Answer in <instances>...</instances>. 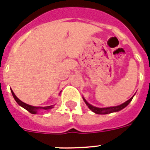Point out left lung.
Returning <instances> with one entry per match:
<instances>
[{
  "label": "left lung",
  "mask_w": 150,
  "mask_h": 150,
  "mask_svg": "<svg viewBox=\"0 0 150 150\" xmlns=\"http://www.w3.org/2000/svg\"><path fill=\"white\" fill-rule=\"evenodd\" d=\"M133 96L132 98H130L128 100H127L126 102H125L124 103L121 105H118V106H115V107H105V108H100V107H93V106H92L91 104H89V103L87 102L86 99L83 97V100L86 103V104L88 106L89 109L91 110L92 111L94 112L95 114H110V113H113V112H117L121 110L122 109H124L125 107H126L129 104V103L132 101V100Z\"/></svg>",
  "instance_id": "obj_1"
}]
</instances>
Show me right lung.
<instances>
[{
    "label": "right lung",
    "instance_id": "obj_1",
    "mask_svg": "<svg viewBox=\"0 0 150 150\" xmlns=\"http://www.w3.org/2000/svg\"><path fill=\"white\" fill-rule=\"evenodd\" d=\"M11 93H12V96L14 97V99L15 100V101L17 102V103L19 106L22 107L23 108H25V110H27L29 113H31V114H37V112L39 110H49V109H51L54 107V105H51V106H48V107H34V106H31V105H29L27 104V103H23L22 101L19 100V99L18 98L17 96H15V94L14 93V92L12 91V89L11 90Z\"/></svg>",
    "mask_w": 150,
    "mask_h": 150
}]
</instances>
